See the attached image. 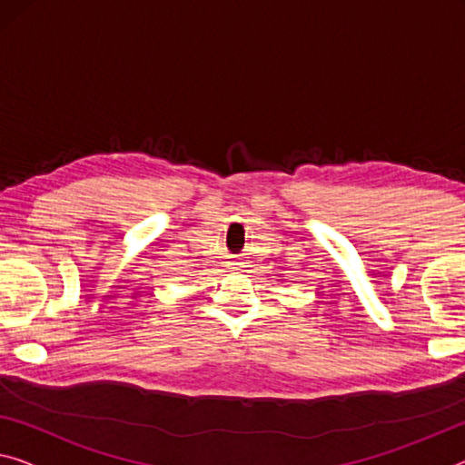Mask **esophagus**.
<instances>
[{
	"mask_svg": "<svg viewBox=\"0 0 465 465\" xmlns=\"http://www.w3.org/2000/svg\"><path fill=\"white\" fill-rule=\"evenodd\" d=\"M228 266L234 268V270H239L241 268V262H228Z\"/></svg>",
	"mask_w": 465,
	"mask_h": 465,
	"instance_id": "1",
	"label": "esophagus"
}]
</instances>
